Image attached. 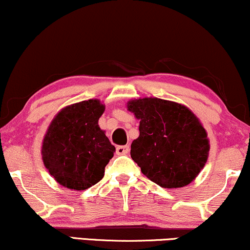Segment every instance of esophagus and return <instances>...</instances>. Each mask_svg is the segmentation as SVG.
<instances>
[{
  "label": "esophagus",
  "instance_id": "esophagus-1",
  "mask_svg": "<svg viewBox=\"0 0 250 250\" xmlns=\"http://www.w3.org/2000/svg\"><path fill=\"white\" fill-rule=\"evenodd\" d=\"M130 152V146L128 145H125V146H118L116 148V153L118 155H123V154H127Z\"/></svg>",
  "mask_w": 250,
  "mask_h": 250
}]
</instances>
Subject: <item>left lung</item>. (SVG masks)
<instances>
[{
    "label": "left lung",
    "mask_w": 250,
    "mask_h": 250,
    "mask_svg": "<svg viewBox=\"0 0 250 250\" xmlns=\"http://www.w3.org/2000/svg\"><path fill=\"white\" fill-rule=\"evenodd\" d=\"M127 110L140 120L131 158L143 174L167 189L190 184L208 161L210 144L198 118L187 106L161 98H139Z\"/></svg>",
    "instance_id": "obj_1"
}]
</instances>
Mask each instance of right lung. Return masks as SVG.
<instances>
[{
  "instance_id": "1",
  "label": "right lung",
  "mask_w": 250,
  "mask_h": 250,
  "mask_svg": "<svg viewBox=\"0 0 250 250\" xmlns=\"http://www.w3.org/2000/svg\"><path fill=\"white\" fill-rule=\"evenodd\" d=\"M105 106L88 100L63 107L48 126L42 141V161L58 183L85 190L100 182L115 153L98 125Z\"/></svg>"
}]
</instances>
